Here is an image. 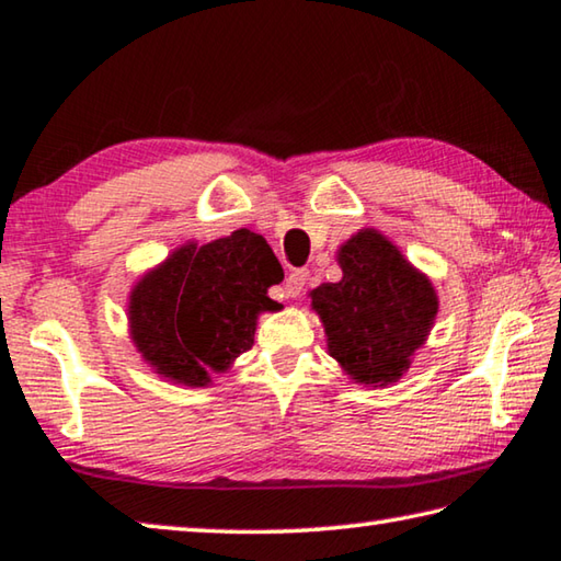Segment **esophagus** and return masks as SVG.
<instances>
[{
    "mask_svg": "<svg viewBox=\"0 0 561 561\" xmlns=\"http://www.w3.org/2000/svg\"><path fill=\"white\" fill-rule=\"evenodd\" d=\"M309 282V272L307 270H294L287 279H284V291H287V297H299V294L304 291V287H307Z\"/></svg>",
    "mask_w": 561,
    "mask_h": 561,
    "instance_id": "esophagus-1",
    "label": "esophagus"
}]
</instances>
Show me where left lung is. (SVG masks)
Instances as JSON below:
<instances>
[{
  "label": "left lung",
  "instance_id": "8db88e82",
  "mask_svg": "<svg viewBox=\"0 0 561 561\" xmlns=\"http://www.w3.org/2000/svg\"><path fill=\"white\" fill-rule=\"evenodd\" d=\"M339 282L311 289V309L324 324L329 356L351 381L396 383L438 317V291L405 254L374 227L339 247Z\"/></svg>",
  "mask_w": 561,
  "mask_h": 561
}]
</instances>
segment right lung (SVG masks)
Returning a JSON list of instances; mask_svg holds the SVG:
<instances>
[{
  "instance_id": "obj_1",
  "label": "right lung",
  "mask_w": 561,
  "mask_h": 561,
  "mask_svg": "<svg viewBox=\"0 0 561 561\" xmlns=\"http://www.w3.org/2000/svg\"><path fill=\"white\" fill-rule=\"evenodd\" d=\"M282 264L262 234L234 230L185 242L133 284L128 329L140 358L168 381L205 388L254 344L257 319L279 311Z\"/></svg>"
}]
</instances>
